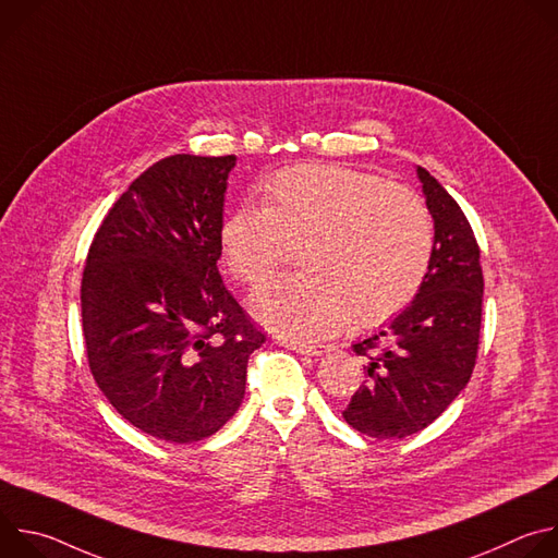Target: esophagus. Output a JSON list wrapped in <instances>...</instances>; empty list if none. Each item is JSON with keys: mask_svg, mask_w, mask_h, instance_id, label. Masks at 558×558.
<instances>
[{"mask_svg": "<svg viewBox=\"0 0 558 558\" xmlns=\"http://www.w3.org/2000/svg\"><path fill=\"white\" fill-rule=\"evenodd\" d=\"M280 344H284L287 349H291L295 353H304V355H323L331 349V347H325V344H311V342H304V340H287V338Z\"/></svg>", "mask_w": 558, "mask_h": 558, "instance_id": "esophagus-1", "label": "esophagus"}]
</instances>
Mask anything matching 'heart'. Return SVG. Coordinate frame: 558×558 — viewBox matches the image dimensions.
Segmentation results:
<instances>
[{
	"label": "heart",
	"mask_w": 558,
	"mask_h": 558,
	"mask_svg": "<svg viewBox=\"0 0 558 558\" xmlns=\"http://www.w3.org/2000/svg\"><path fill=\"white\" fill-rule=\"evenodd\" d=\"M291 247L306 271L256 298L263 323L304 338L331 336L349 320L377 327L422 289L433 218L415 192L375 174L300 166L265 183L260 207H238L220 225L225 265L250 289L287 265Z\"/></svg>",
	"instance_id": "b5f03b06"
}]
</instances>
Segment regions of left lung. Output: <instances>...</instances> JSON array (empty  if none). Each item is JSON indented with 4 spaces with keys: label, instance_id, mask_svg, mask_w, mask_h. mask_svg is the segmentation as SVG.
Segmentation results:
<instances>
[{
    "label": "left lung",
    "instance_id": "obj_1",
    "mask_svg": "<svg viewBox=\"0 0 558 558\" xmlns=\"http://www.w3.org/2000/svg\"><path fill=\"white\" fill-rule=\"evenodd\" d=\"M435 245L415 300L379 333L353 344L364 381L342 411L377 439H402L433 424L468 384L480 351L484 271L474 231L457 201L417 168Z\"/></svg>",
    "mask_w": 558,
    "mask_h": 558
}]
</instances>
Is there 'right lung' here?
Wrapping results in <instances>:
<instances>
[{"label":"right lung","instance_id":"add662e5","mask_svg":"<svg viewBox=\"0 0 558 558\" xmlns=\"http://www.w3.org/2000/svg\"><path fill=\"white\" fill-rule=\"evenodd\" d=\"M233 166V154L161 158L110 207L84 267L93 377L119 415L170 444L227 424L267 340L216 267Z\"/></svg>","mask_w":558,"mask_h":558}]
</instances>
